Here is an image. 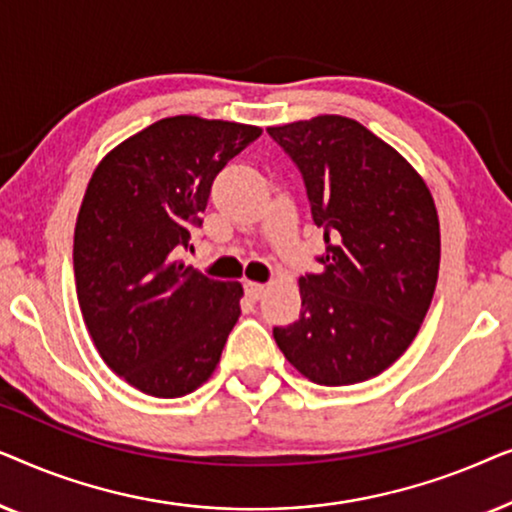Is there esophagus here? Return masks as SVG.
<instances>
[{
  "instance_id": "1",
  "label": "esophagus",
  "mask_w": 512,
  "mask_h": 512,
  "mask_svg": "<svg viewBox=\"0 0 512 512\" xmlns=\"http://www.w3.org/2000/svg\"><path fill=\"white\" fill-rule=\"evenodd\" d=\"M244 293H247V296L251 298V300H258L265 293V284H258V282H247L244 284Z\"/></svg>"
}]
</instances>
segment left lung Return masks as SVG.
<instances>
[{
  "mask_svg": "<svg viewBox=\"0 0 512 512\" xmlns=\"http://www.w3.org/2000/svg\"><path fill=\"white\" fill-rule=\"evenodd\" d=\"M303 174L324 230L319 275L298 279L303 310L277 347L307 380L345 387L387 370L422 326L440 265L429 186L394 146L335 114L268 128Z\"/></svg>",
  "mask_w": 512,
  "mask_h": 512,
  "instance_id": "obj_1",
  "label": "left lung"
}]
</instances>
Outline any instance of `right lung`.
<instances>
[{"mask_svg": "<svg viewBox=\"0 0 512 512\" xmlns=\"http://www.w3.org/2000/svg\"><path fill=\"white\" fill-rule=\"evenodd\" d=\"M261 128L200 116L156 121L95 167L74 228L81 314L102 361L156 398L212 377L235 321L240 282L179 261L212 181Z\"/></svg>", "mask_w": 512, "mask_h": 512, "instance_id": "right-lung-1", "label": "right lung"}]
</instances>
